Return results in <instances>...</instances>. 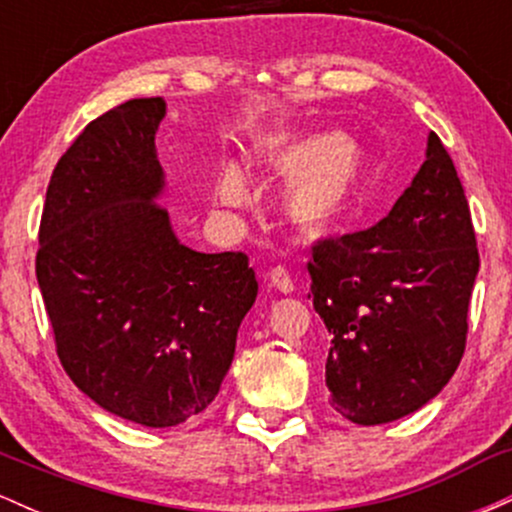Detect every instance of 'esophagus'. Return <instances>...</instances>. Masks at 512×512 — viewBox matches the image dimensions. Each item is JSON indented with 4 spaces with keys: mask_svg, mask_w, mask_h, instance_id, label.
Masks as SVG:
<instances>
[{
    "mask_svg": "<svg viewBox=\"0 0 512 512\" xmlns=\"http://www.w3.org/2000/svg\"><path fill=\"white\" fill-rule=\"evenodd\" d=\"M267 281H269V286H272V289H276V291L293 293V281H291V276L284 267H274L272 272L267 274Z\"/></svg>",
    "mask_w": 512,
    "mask_h": 512,
    "instance_id": "1",
    "label": "esophagus"
}]
</instances>
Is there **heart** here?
Instances as JSON below:
<instances>
[{"label":"heart","mask_w":512,"mask_h":512,"mask_svg":"<svg viewBox=\"0 0 512 512\" xmlns=\"http://www.w3.org/2000/svg\"><path fill=\"white\" fill-rule=\"evenodd\" d=\"M255 168L289 175L281 187V211L301 228H325L354 204L366 175L363 146L339 132L262 134L248 146ZM216 199L223 207H245L250 185L238 163H226L216 178Z\"/></svg>","instance_id":"b5f03b06"}]
</instances>
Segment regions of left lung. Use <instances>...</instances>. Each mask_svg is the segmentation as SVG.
<instances>
[{
	"label": "left lung",
	"mask_w": 512,
	"mask_h": 512,
	"mask_svg": "<svg viewBox=\"0 0 512 512\" xmlns=\"http://www.w3.org/2000/svg\"><path fill=\"white\" fill-rule=\"evenodd\" d=\"M308 272L332 337L330 404L344 419L397 421L448 385L464 354L479 252L462 182L436 134L390 214L315 245Z\"/></svg>",
	"instance_id": "left-lung-1"
}]
</instances>
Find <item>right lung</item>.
Returning a JSON list of instances; mask_svg holds the SVG:
<instances>
[{
	"label": "right lung",
	"mask_w": 512,
	"mask_h": 512,
	"mask_svg": "<svg viewBox=\"0 0 512 512\" xmlns=\"http://www.w3.org/2000/svg\"><path fill=\"white\" fill-rule=\"evenodd\" d=\"M163 98L93 120L48 185L35 276L69 378L98 407L149 428L204 411L236 354L257 281L243 252H197L158 204Z\"/></svg>",
	"instance_id": "add662e5"
}]
</instances>
